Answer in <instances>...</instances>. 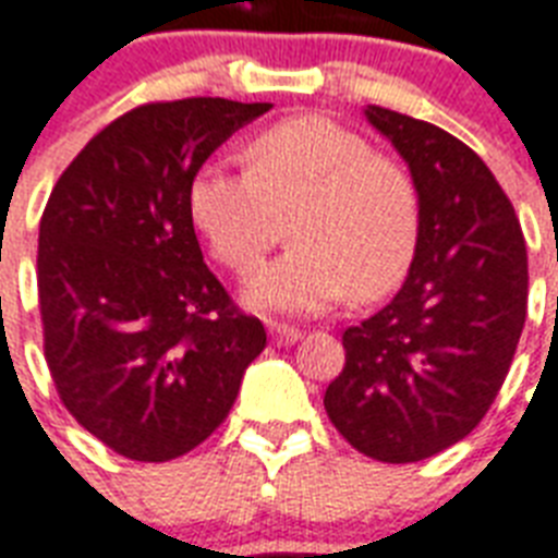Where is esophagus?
<instances>
[{
  "label": "esophagus",
  "mask_w": 558,
  "mask_h": 558,
  "mask_svg": "<svg viewBox=\"0 0 558 558\" xmlns=\"http://www.w3.org/2000/svg\"><path fill=\"white\" fill-rule=\"evenodd\" d=\"M269 333H271V339L278 342V345H292V342H298V339L304 336L301 330H298V327H292V325H271Z\"/></svg>",
  "instance_id": "esophagus-1"
}]
</instances>
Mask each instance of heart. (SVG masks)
Masks as SVG:
<instances>
[{"mask_svg":"<svg viewBox=\"0 0 558 558\" xmlns=\"http://www.w3.org/2000/svg\"><path fill=\"white\" fill-rule=\"evenodd\" d=\"M242 175L204 166L190 181L195 231L236 278L257 271L283 236L292 245L248 289L257 307L310 313L348 295L368 304L410 271L421 193L398 157L325 117H292L242 146Z\"/></svg>","mask_w":558,"mask_h":558,"instance_id":"obj_1","label":"heart"}]
</instances>
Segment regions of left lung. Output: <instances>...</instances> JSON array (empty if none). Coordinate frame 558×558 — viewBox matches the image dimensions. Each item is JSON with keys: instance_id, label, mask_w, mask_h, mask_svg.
Here are the masks:
<instances>
[{"instance_id": "obj_1", "label": "left lung", "mask_w": 558, "mask_h": 558, "mask_svg": "<svg viewBox=\"0 0 558 558\" xmlns=\"http://www.w3.org/2000/svg\"><path fill=\"white\" fill-rule=\"evenodd\" d=\"M365 117L410 163L421 236L401 292L342 333L325 410L351 448L403 465L465 439L495 403L526 322V242L462 140L377 105Z\"/></svg>"}]
</instances>
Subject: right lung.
<instances>
[{
  "instance_id": "add662e5",
  "label": "right lung",
  "mask_w": 558,
  "mask_h": 558,
  "mask_svg": "<svg viewBox=\"0 0 558 558\" xmlns=\"http://www.w3.org/2000/svg\"><path fill=\"white\" fill-rule=\"evenodd\" d=\"M271 105L148 101L81 148L40 219L43 354L81 427L134 462L198 448L231 412L263 322L204 266L186 190Z\"/></svg>"
}]
</instances>
